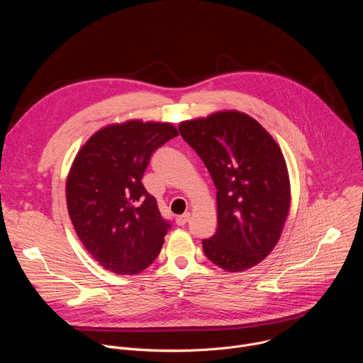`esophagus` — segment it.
Instances as JSON below:
<instances>
[{
  "label": "esophagus",
  "instance_id": "obj_1",
  "mask_svg": "<svg viewBox=\"0 0 363 363\" xmlns=\"http://www.w3.org/2000/svg\"><path fill=\"white\" fill-rule=\"evenodd\" d=\"M188 221H189V213H185V214L177 217V224L178 225H185Z\"/></svg>",
  "mask_w": 363,
  "mask_h": 363
}]
</instances>
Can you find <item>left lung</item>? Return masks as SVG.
<instances>
[{
	"mask_svg": "<svg viewBox=\"0 0 363 363\" xmlns=\"http://www.w3.org/2000/svg\"><path fill=\"white\" fill-rule=\"evenodd\" d=\"M217 188V233L202 240L210 262L242 272L270 254L290 208L283 153L270 133L245 113L218 112L179 125Z\"/></svg>",
	"mask_w": 363,
	"mask_h": 363,
	"instance_id": "8db88e82",
	"label": "left lung"
}]
</instances>
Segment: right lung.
<instances>
[{
    "mask_svg": "<svg viewBox=\"0 0 363 363\" xmlns=\"http://www.w3.org/2000/svg\"><path fill=\"white\" fill-rule=\"evenodd\" d=\"M178 136L171 123L130 121L96 132L70 169L66 196L77 237L116 274H138L158 257L171 228L143 186L152 153Z\"/></svg>",
    "mask_w": 363,
    "mask_h": 363,
    "instance_id": "1",
    "label": "right lung"
}]
</instances>
